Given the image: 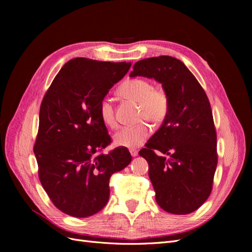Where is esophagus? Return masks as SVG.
<instances>
[{"label": "esophagus", "instance_id": "esophagus-1", "mask_svg": "<svg viewBox=\"0 0 252 252\" xmlns=\"http://www.w3.org/2000/svg\"><path fill=\"white\" fill-rule=\"evenodd\" d=\"M130 154H131V156L134 158V157L138 156V150H135V149H130Z\"/></svg>", "mask_w": 252, "mask_h": 252}]
</instances>
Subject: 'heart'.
<instances>
[{"mask_svg": "<svg viewBox=\"0 0 252 252\" xmlns=\"http://www.w3.org/2000/svg\"><path fill=\"white\" fill-rule=\"evenodd\" d=\"M122 96L140 105V118L151 123H161L168 112V95L162 88H154L148 80L131 79L122 84L119 88ZM98 113L103 123L109 128L117 127L114 108L111 100L105 97L98 106ZM150 134L149 126L145 123L120 129L114 134L113 142L117 146L135 148Z\"/></svg>", "mask_w": 252, "mask_h": 252, "instance_id": "obj_1", "label": "heart"}]
</instances>
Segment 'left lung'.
<instances>
[{
    "label": "left lung",
    "mask_w": 252,
    "mask_h": 252,
    "mask_svg": "<svg viewBox=\"0 0 252 252\" xmlns=\"http://www.w3.org/2000/svg\"><path fill=\"white\" fill-rule=\"evenodd\" d=\"M130 77L155 79L168 95V112L139 155L149 165L156 201L173 215H188L208 199L218 165L210 103L180 60L161 56L133 65Z\"/></svg>",
    "instance_id": "1"
}]
</instances>
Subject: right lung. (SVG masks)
Returning <instances> with one entry per match:
<instances>
[{
    "label": "right lung",
    "mask_w": 252,
    "mask_h": 252,
    "mask_svg": "<svg viewBox=\"0 0 252 252\" xmlns=\"http://www.w3.org/2000/svg\"><path fill=\"white\" fill-rule=\"evenodd\" d=\"M130 66L72 59L44 95L33 151L44 190L68 216L87 218L102 210L109 199L111 174L131 162L126 147L97 154L111 141L98 106Z\"/></svg>",
    "instance_id": "right-lung-1"
}]
</instances>
